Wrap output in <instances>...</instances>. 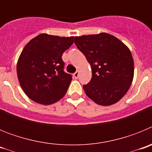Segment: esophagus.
Masks as SVG:
<instances>
[{"mask_svg":"<svg viewBox=\"0 0 152 152\" xmlns=\"http://www.w3.org/2000/svg\"><path fill=\"white\" fill-rule=\"evenodd\" d=\"M74 77H75V78H77V77H78V76H79V72L78 71H77V72H75V73H74Z\"/></svg>","mask_w":152,"mask_h":152,"instance_id":"1","label":"esophagus"}]
</instances>
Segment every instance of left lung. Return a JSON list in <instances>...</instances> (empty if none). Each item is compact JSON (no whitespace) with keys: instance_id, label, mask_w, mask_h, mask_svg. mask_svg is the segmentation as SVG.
<instances>
[{"instance_id":"1","label":"left lung","mask_w":152,"mask_h":152,"mask_svg":"<svg viewBox=\"0 0 152 152\" xmlns=\"http://www.w3.org/2000/svg\"><path fill=\"white\" fill-rule=\"evenodd\" d=\"M75 43L92 70L91 81L83 85L87 96L102 106L119 101L133 79L134 61L128 47L106 33L75 36Z\"/></svg>"}]
</instances>
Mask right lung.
<instances>
[{
	"label": "right lung",
	"mask_w": 152,
	"mask_h": 152,
	"mask_svg": "<svg viewBox=\"0 0 152 152\" xmlns=\"http://www.w3.org/2000/svg\"><path fill=\"white\" fill-rule=\"evenodd\" d=\"M74 42V36L39 34L24 47L19 57V82L27 96L36 103L49 105L66 94L72 80L64 72L61 56Z\"/></svg>",
	"instance_id": "right-lung-1"
}]
</instances>
